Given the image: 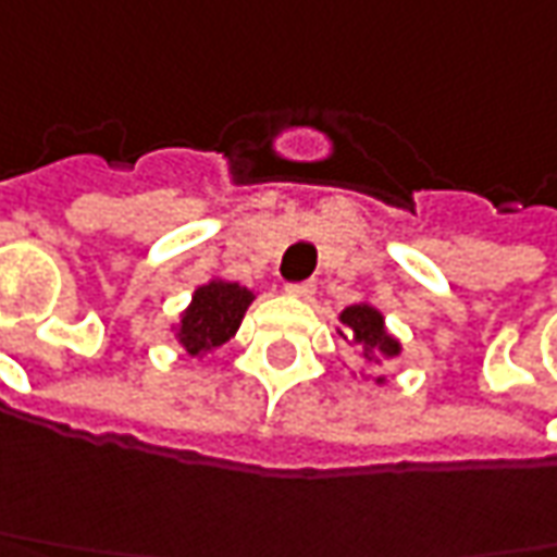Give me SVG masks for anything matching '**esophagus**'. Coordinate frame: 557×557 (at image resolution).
<instances>
[{
    "label": "esophagus",
    "instance_id": "esophagus-1",
    "mask_svg": "<svg viewBox=\"0 0 557 557\" xmlns=\"http://www.w3.org/2000/svg\"><path fill=\"white\" fill-rule=\"evenodd\" d=\"M286 293L293 298H311L314 296V283L311 280H301V283H286Z\"/></svg>",
    "mask_w": 557,
    "mask_h": 557
}]
</instances>
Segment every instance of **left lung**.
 Here are the masks:
<instances>
[{
  "label": "left lung",
  "mask_w": 557,
  "mask_h": 557,
  "mask_svg": "<svg viewBox=\"0 0 557 557\" xmlns=\"http://www.w3.org/2000/svg\"><path fill=\"white\" fill-rule=\"evenodd\" d=\"M338 320H342L338 336L345 338V342H351V345H357L360 355L367 357V360H392V357L400 355V342L385 330V317L373 305H367V301L348 305L338 314ZM375 382L382 385L385 375H379Z\"/></svg>",
  "instance_id": "8db88e82"
}]
</instances>
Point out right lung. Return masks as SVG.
<instances>
[{
  "mask_svg": "<svg viewBox=\"0 0 557 557\" xmlns=\"http://www.w3.org/2000/svg\"><path fill=\"white\" fill-rule=\"evenodd\" d=\"M256 293L231 280H209L194 289L190 305L184 308L175 338L190 357H202L221 348L240 330L243 314L252 305Z\"/></svg>",
  "mask_w": 557,
  "mask_h": 557,
  "instance_id": "add662e5",
  "label": "right lung"
}]
</instances>
